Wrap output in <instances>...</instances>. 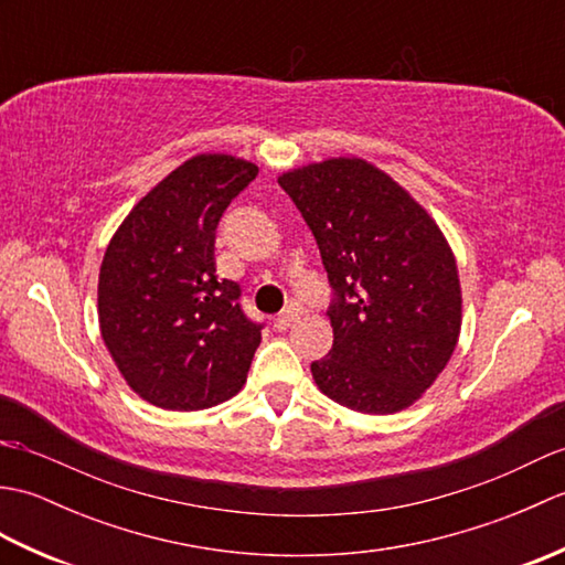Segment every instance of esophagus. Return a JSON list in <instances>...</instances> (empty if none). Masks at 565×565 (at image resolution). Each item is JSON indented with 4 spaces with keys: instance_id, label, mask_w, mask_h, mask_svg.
I'll return each instance as SVG.
<instances>
[{
    "instance_id": "34e87169",
    "label": "esophagus",
    "mask_w": 565,
    "mask_h": 565,
    "mask_svg": "<svg viewBox=\"0 0 565 565\" xmlns=\"http://www.w3.org/2000/svg\"><path fill=\"white\" fill-rule=\"evenodd\" d=\"M296 320H298V308L289 306L286 310H281L279 316H276L274 328H276V330H289Z\"/></svg>"
}]
</instances>
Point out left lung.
<instances>
[{"label": "left lung", "mask_w": 565, "mask_h": 565, "mask_svg": "<svg viewBox=\"0 0 565 565\" xmlns=\"http://www.w3.org/2000/svg\"><path fill=\"white\" fill-rule=\"evenodd\" d=\"M313 233L332 303L318 388L369 415L413 405L447 366L461 330L456 262L427 211L374 164L326 160L279 177Z\"/></svg>", "instance_id": "8db88e82"}]
</instances>
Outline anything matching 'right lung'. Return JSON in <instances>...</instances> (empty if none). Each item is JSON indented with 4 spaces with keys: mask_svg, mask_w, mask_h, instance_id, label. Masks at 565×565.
Here are the masks:
<instances>
[{
    "mask_svg": "<svg viewBox=\"0 0 565 565\" xmlns=\"http://www.w3.org/2000/svg\"><path fill=\"white\" fill-rule=\"evenodd\" d=\"M231 154H196L128 213L99 271L104 344L128 386L164 411H203L243 388L264 322L218 279L215 227L257 177Z\"/></svg>",
    "mask_w": 565,
    "mask_h": 565,
    "instance_id": "add662e5",
    "label": "right lung"
}]
</instances>
